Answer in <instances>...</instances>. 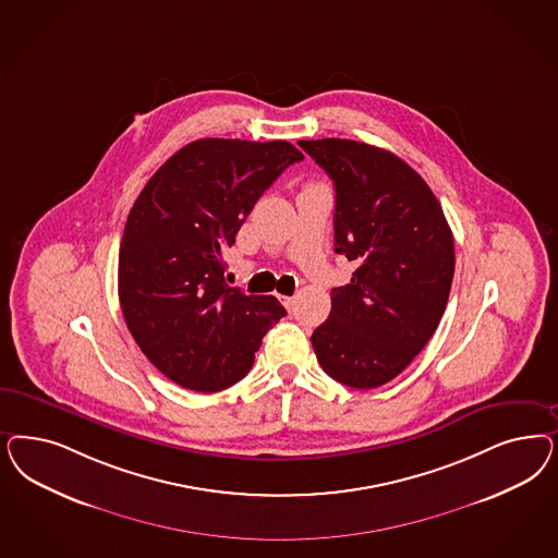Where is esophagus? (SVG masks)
<instances>
[{
  "label": "esophagus",
  "instance_id": "34e87169",
  "mask_svg": "<svg viewBox=\"0 0 558 558\" xmlns=\"http://www.w3.org/2000/svg\"><path fill=\"white\" fill-rule=\"evenodd\" d=\"M281 302H283V306L288 307V310H293V306H295V298H281Z\"/></svg>",
  "mask_w": 558,
  "mask_h": 558
}]
</instances>
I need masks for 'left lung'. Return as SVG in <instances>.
Returning a JSON list of instances; mask_svg holds the SVG:
<instances>
[{"mask_svg": "<svg viewBox=\"0 0 558 558\" xmlns=\"http://www.w3.org/2000/svg\"><path fill=\"white\" fill-rule=\"evenodd\" d=\"M298 144L335 182V252L357 265L351 283L330 291L312 347L330 378L378 388L421 353L446 312L453 235L427 182L392 151L335 137Z\"/></svg>", "mask_w": 558, "mask_h": 558, "instance_id": "1", "label": "left lung"}]
</instances>
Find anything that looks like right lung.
I'll use <instances>...</instances> for the list:
<instances>
[{"label":"right lung","instance_id":"right-lung-1","mask_svg":"<svg viewBox=\"0 0 558 558\" xmlns=\"http://www.w3.org/2000/svg\"><path fill=\"white\" fill-rule=\"evenodd\" d=\"M304 154L288 142L197 140L147 180L126 217L119 300L145 357L186 390L219 392L251 372L272 295L226 283L223 254L254 203Z\"/></svg>","mask_w":558,"mask_h":558}]
</instances>
